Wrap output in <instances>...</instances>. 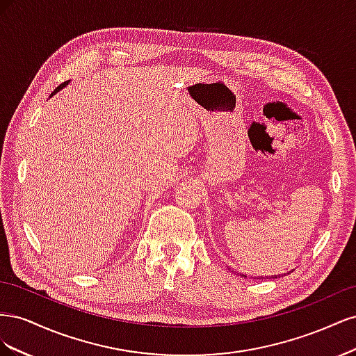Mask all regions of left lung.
Returning a JSON list of instances; mask_svg holds the SVG:
<instances>
[{"instance_id": "8db88e82", "label": "left lung", "mask_w": 356, "mask_h": 356, "mask_svg": "<svg viewBox=\"0 0 356 356\" xmlns=\"http://www.w3.org/2000/svg\"><path fill=\"white\" fill-rule=\"evenodd\" d=\"M242 276H243V277H246V276H245V275H242ZM279 276H281V275H279ZM272 277H273V276H272ZM275 277H277V276H275Z\"/></svg>"}]
</instances>
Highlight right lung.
<instances>
[{"instance_id": "right-lung-1", "label": "right lung", "mask_w": 356, "mask_h": 356, "mask_svg": "<svg viewBox=\"0 0 356 356\" xmlns=\"http://www.w3.org/2000/svg\"><path fill=\"white\" fill-rule=\"evenodd\" d=\"M67 83H68V81H65V83H62V84H59V86H58V88L55 89V92H53V93H56L58 90H60V89L63 88V86H67ZM53 93H51V95H53Z\"/></svg>"}]
</instances>
